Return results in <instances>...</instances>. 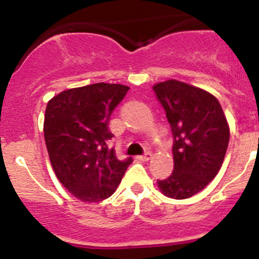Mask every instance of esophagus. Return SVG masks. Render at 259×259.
<instances>
[{"instance_id": "1", "label": "esophagus", "mask_w": 259, "mask_h": 259, "mask_svg": "<svg viewBox=\"0 0 259 259\" xmlns=\"http://www.w3.org/2000/svg\"><path fill=\"white\" fill-rule=\"evenodd\" d=\"M137 158L139 159V160H142V161H146V160H149V159L151 158V153H150V151H145L143 155H138Z\"/></svg>"}]
</instances>
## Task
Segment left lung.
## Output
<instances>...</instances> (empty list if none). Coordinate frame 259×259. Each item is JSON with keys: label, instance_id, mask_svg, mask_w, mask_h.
Returning <instances> with one entry per match:
<instances>
[{"label": "left lung", "instance_id": "left-lung-1", "mask_svg": "<svg viewBox=\"0 0 259 259\" xmlns=\"http://www.w3.org/2000/svg\"><path fill=\"white\" fill-rule=\"evenodd\" d=\"M173 134V173L158 184L164 195L187 199L204 189L221 169L229 127L219 101L207 91L177 80L153 86Z\"/></svg>", "mask_w": 259, "mask_h": 259}]
</instances>
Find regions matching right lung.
<instances>
[{"label": "right lung", "mask_w": 259, "mask_h": 259, "mask_svg": "<svg viewBox=\"0 0 259 259\" xmlns=\"http://www.w3.org/2000/svg\"><path fill=\"white\" fill-rule=\"evenodd\" d=\"M129 88L98 82L70 89L48 103L44 122L46 148L57 179L82 202L106 199L116 190L133 158H116L108 142L109 119Z\"/></svg>", "instance_id": "1"}]
</instances>
